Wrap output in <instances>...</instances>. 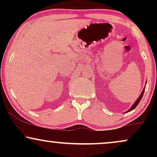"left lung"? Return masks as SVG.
I'll return each instance as SVG.
<instances>
[{"label": "left lung", "mask_w": 157, "mask_h": 157, "mask_svg": "<svg viewBox=\"0 0 157 157\" xmlns=\"http://www.w3.org/2000/svg\"><path fill=\"white\" fill-rule=\"evenodd\" d=\"M144 91H145V89H143V91H142V92L141 93V94L140 95V97H139V98L137 99V100H136V101L134 102V105H132V107L130 109L128 110V111H127V112H129V111H132V110H134L135 108L136 107V106H137V105L139 103H140V100H141V99H142V96H143V94H144Z\"/></svg>", "instance_id": "obj_1"}]
</instances>
